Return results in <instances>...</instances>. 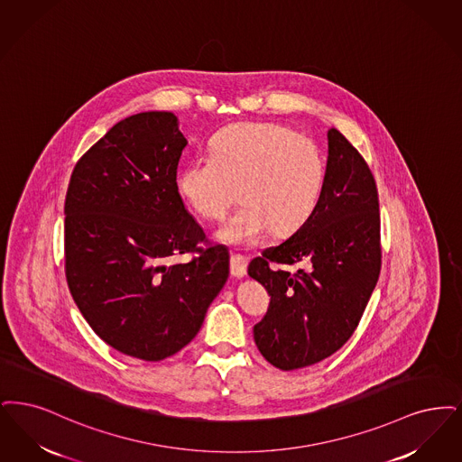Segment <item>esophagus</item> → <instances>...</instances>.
I'll return each mask as SVG.
<instances>
[{
    "label": "esophagus",
    "mask_w": 462,
    "mask_h": 462,
    "mask_svg": "<svg viewBox=\"0 0 462 462\" xmlns=\"http://www.w3.org/2000/svg\"><path fill=\"white\" fill-rule=\"evenodd\" d=\"M231 274L235 278H243L246 274V267H248V257L241 255V254H233L231 255Z\"/></svg>",
    "instance_id": "obj_1"
}]
</instances>
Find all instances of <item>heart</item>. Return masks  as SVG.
I'll list each match as a JSON object with an SVG mask.
<instances>
[{
    "label": "heart",
    "instance_id": "1",
    "mask_svg": "<svg viewBox=\"0 0 462 462\" xmlns=\"http://www.w3.org/2000/svg\"><path fill=\"white\" fill-rule=\"evenodd\" d=\"M324 178L326 165L314 141L278 124L243 122L210 140V157L182 167L178 188L201 217L212 221L243 200L217 236L248 245L267 229L274 236L299 231L321 201Z\"/></svg>",
    "mask_w": 462,
    "mask_h": 462
}]
</instances>
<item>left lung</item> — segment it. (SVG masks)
<instances>
[{
  "instance_id": "left-lung-1",
  "label": "left lung",
  "mask_w": 462,
  "mask_h": 462,
  "mask_svg": "<svg viewBox=\"0 0 462 462\" xmlns=\"http://www.w3.org/2000/svg\"><path fill=\"white\" fill-rule=\"evenodd\" d=\"M303 261L295 275L278 264ZM380 203L361 153L338 129L328 131L322 197L312 217L248 265L271 295L254 326L265 361L282 371L333 356L352 337L380 278Z\"/></svg>"
}]
</instances>
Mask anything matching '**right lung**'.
I'll list each match as a JSON object with an SVG mask.
<instances>
[{"mask_svg": "<svg viewBox=\"0 0 462 462\" xmlns=\"http://www.w3.org/2000/svg\"><path fill=\"white\" fill-rule=\"evenodd\" d=\"M186 138L171 112L117 122L74 167L65 197V276L80 314L129 357L163 361L197 337L229 276V252L205 243L184 208ZM193 253L167 266L172 254Z\"/></svg>", "mask_w": 462, "mask_h": 462, "instance_id": "obj_1", "label": "right lung"}]
</instances>
